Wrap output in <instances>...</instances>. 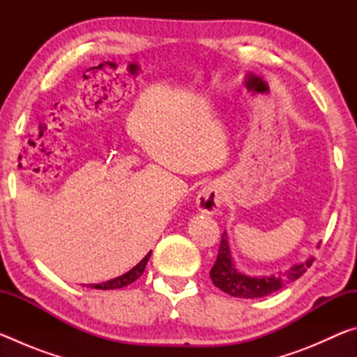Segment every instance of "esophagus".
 I'll use <instances>...</instances> for the list:
<instances>
[{
    "mask_svg": "<svg viewBox=\"0 0 357 357\" xmlns=\"http://www.w3.org/2000/svg\"><path fill=\"white\" fill-rule=\"evenodd\" d=\"M222 190L217 184L204 185L197 195V208L204 214H217L222 208Z\"/></svg>",
    "mask_w": 357,
    "mask_h": 357,
    "instance_id": "esophagus-1",
    "label": "esophagus"
}]
</instances>
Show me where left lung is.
I'll use <instances>...</instances> for the list:
<instances>
[{
	"instance_id": "left-lung-1",
	"label": "left lung",
	"mask_w": 357,
	"mask_h": 357,
	"mask_svg": "<svg viewBox=\"0 0 357 357\" xmlns=\"http://www.w3.org/2000/svg\"><path fill=\"white\" fill-rule=\"evenodd\" d=\"M313 263V257L307 258L305 261L296 263L291 268H288L283 273L277 275H247L236 269V264L233 261L231 250H229L228 234L223 231L219 255H217L215 263L211 269V279L213 283L220 288L223 293L234 298H244V299H253V298H264L274 291H279L280 288L287 285L288 282H293L305 273L307 268H310Z\"/></svg>"
}]
</instances>
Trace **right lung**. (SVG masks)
Returning a JSON list of instances; mask_svg holds the SVG:
<instances>
[{
	"label": "right lung",
	"instance_id": "obj_1",
	"mask_svg": "<svg viewBox=\"0 0 357 357\" xmlns=\"http://www.w3.org/2000/svg\"><path fill=\"white\" fill-rule=\"evenodd\" d=\"M151 253H153V252H149L148 255L144 257L140 263H138L137 266H134V268L129 271V273L119 275V277H116V279H112V280H108V282L99 283V285H89V287L96 288V289H118V288H123V287L130 285L132 282H135L138 277L143 274L144 268H146V263L149 261V258H151Z\"/></svg>",
	"mask_w": 357,
	"mask_h": 357
}]
</instances>
